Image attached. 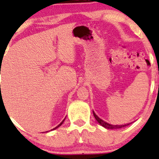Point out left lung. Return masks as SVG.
<instances>
[{
  "mask_svg": "<svg viewBox=\"0 0 159 159\" xmlns=\"http://www.w3.org/2000/svg\"><path fill=\"white\" fill-rule=\"evenodd\" d=\"M93 114H94V118H95L96 121H97L101 125L103 126L104 128H105V129H121V128H124V127H125V126L129 125L131 124V123H128V124L121 125H111V124H109V123L106 122V121H103L102 119H101V118H99V117L98 116V115H96L94 111H93Z\"/></svg>",
  "mask_w": 159,
  "mask_h": 159,
  "instance_id": "1",
  "label": "left lung"
}]
</instances>
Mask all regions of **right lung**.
Returning <instances> with one entry per match:
<instances>
[{"instance_id":"right-lung-1","label":"right lung","mask_w":159,"mask_h":159,"mask_svg":"<svg viewBox=\"0 0 159 159\" xmlns=\"http://www.w3.org/2000/svg\"><path fill=\"white\" fill-rule=\"evenodd\" d=\"M65 119H64V120H63V121H61V123H60V124H59V125H57V127H55V128H54V129H51V131H52V130H55L56 129H57V128H58V127H60V126H61V125H62V124H63V122H64V121H65ZM46 132H48V131H46Z\"/></svg>"}]
</instances>
